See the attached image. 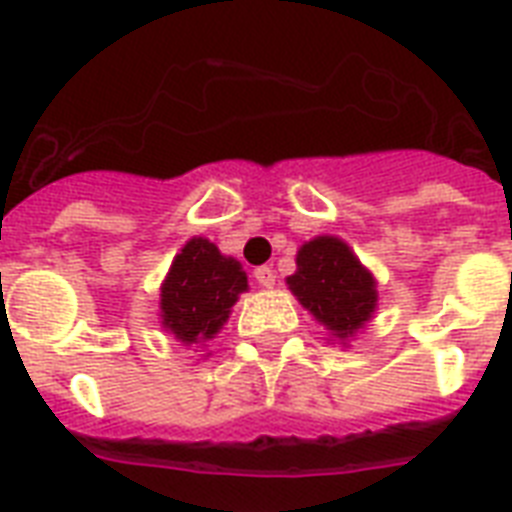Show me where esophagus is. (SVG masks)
<instances>
[{
  "mask_svg": "<svg viewBox=\"0 0 512 512\" xmlns=\"http://www.w3.org/2000/svg\"><path fill=\"white\" fill-rule=\"evenodd\" d=\"M255 279L260 287H273L276 284V273L268 265H260V268H255Z\"/></svg>",
  "mask_w": 512,
  "mask_h": 512,
  "instance_id": "1",
  "label": "esophagus"
}]
</instances>
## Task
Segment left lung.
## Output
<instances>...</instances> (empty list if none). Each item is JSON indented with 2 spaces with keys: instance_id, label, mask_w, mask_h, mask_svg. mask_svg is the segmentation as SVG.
Segmentation results:
<instances>
[{
  "instance_id": "obj_1",
  "label": "left lung",
  "mask_w": 512,
  "mask_h": 512,
  "mask_svg": "<svg viewBox=\"0 0 512 512\" xmlns=\"http://www.w3.org/2000/svg\"><path fill=\"white\" fill-rule=\"evenodd\" d=\"M287 284L305 311L340 340L356 335L377 308V281L337 236L305 241Z\"/></svg>"
}]
</instances>
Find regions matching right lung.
<instances>
[{"label": "right lung", "mask_w": 512, "mask_h": 512, "mask_svg": "<svg viewBox=\"0 0 512 512\" xmlns=\"http://www.w3.org/2000/svg\"><path fill=\"white\" fill-rule=\"evenodd\" d=\"M241 292H247V273L239 260L193 236L175 255L162 284V327L185 345L209 342L223 329Z\"/></svg>", "instance_id": "right-lung-1"}]
</instances>
